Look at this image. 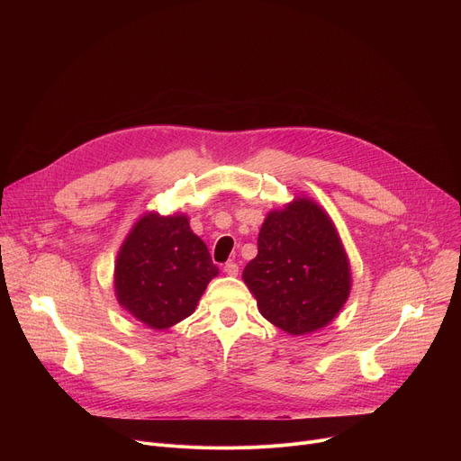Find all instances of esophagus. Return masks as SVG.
<instances>
[{
    "label": "esophagus",
    "mask_w": 461,
    "mask_h": 461,
    "mask_svg": "<svg viewBox=\"0 0 461 461\" xmlns=\"http://www.w3.org/2000/svg\"><path fill=\"white\" fill-rule=\"evenodd\" d=\"M224 273H226L228 276H237V275H239V265H237L235 261H228V263L224 265Z\"/></svg>",
    "instance_id": "obj_1"
}]
</instances>
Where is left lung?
I'll use <instances>...</instances> for the list:
<instances>
[{
    "mask_svg": "<svg viewBox=\"0 0 461 461\" xmlns=\"http://www.w3.org/2000/svg\"><path fill=\"white\" fill-rule=\"evenodd\" d=\"M243 280L261 316L292 336L327 327L351 294V265L329 212L295 196L265 216Z\"/></svg>",
    "mask_w": 461,
    "mask_h": 461,
    "instance_id": "1",
    "label": "left lung"
}]
</instances>
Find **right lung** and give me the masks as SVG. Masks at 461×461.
<instances>
[{
    "mask_svg": "<svg viewBox=\"0 0 461 461\" xmlns=\"http://www.w3.org/2000/svg\"><path fill=\"white\" fill-rule=\"evenodd\" d=\"M218 267L188 216L141 214L119 247L113 289L121 308L155 330L177 325L196 310Z\"/></svg>",
    "mask_w": 461,
    "mask_h": 461,
    "instance_id": "right-lung-1",
    "label": "right lung"
}]
</instances>
